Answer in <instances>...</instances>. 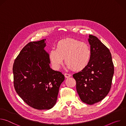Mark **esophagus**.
<instances>
[{"label": "esophagus", "mask_w": 126, "mask_h": 126, "mask_svg": "<svg viewBox=\"0 0 126 126\" xmlns=\"http://www.w3.org/2000/svg\"><path fill=\"white\" fill-rule=\"evenodd\" d=\"M64 76H65V78H69V77H70L71 76V75L70 74H67V73H65L64 74Z\"/></svg>", "instance_id": "34e87169"}]
</instances>
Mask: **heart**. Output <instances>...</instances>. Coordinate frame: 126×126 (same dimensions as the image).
Returning a JSON list of instances; mask_svg holds the SVG:
<instances>
[{
	"instance_id": "obj_1",
	"label": "heart",
	"mask_w": 126,
	"mask_h": 126,
	"mask_svg": "<svg viewBox=\"0 0 126 126\" xmlns=\"http://www.w3.org/2000/svg\"><path fill=\"white\" fill-rule=\"evenodd\" d=\"M91 56V49L87 44L72 38L60 40L56 49H52L49 53V59L56 69L61 67L65 58L67 69L76 71H81L87 66Z\"/></svg>"
}]
</instances>
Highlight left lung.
I'll return each mask as SVG.
<instances>
[{
    "instance_id": "1",
    "label": "left lung",
    "mask_w": 126,
    "mask_h": 126,
    "mask_svg": "<svg viewBox=\"0 0 126 126\" xmlns=\"http://www.w3.org/2000/svg\"><path fill=\"white\" fill-rule=\"evenodd\" d=\"M91 56L87 66L73 74L77 93L84 103L93 105L109 93L114 73L110 50L96 36L89 35Z\"/></svg>"
}]
</instances>
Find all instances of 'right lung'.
<instances>
[{"label": "right lung", "instance_id": "add662e5", "mask_svg": "<svg viewBox=\"0 0 126 126\" xmlns=\"http://www.w3.org/2000/svg\"><path fill=\"white\" fill-rule=\"evenodd\" d=\"M46 39L27 44L13 66L16 92L29 106L37 110H49L57 102L63 74L50 67Z\"/></svg>", "mask_w": 126, "mask_h": 126}]
</instances>
